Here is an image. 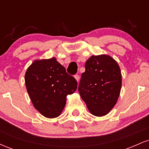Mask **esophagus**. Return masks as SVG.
Instances as JSON below:
<instances>
[{
    "mask_svg": "<svg viewBox=\"0 0 149 149\" xmlns=\"http://www.w3.org/2000/svg\"><path fill=\"white\" fill-rule=\"evenodd\" d=\"M74 78H76V80H77V81H78V80H79V76H78V75H75V76H74Z\"/></svg>",
    "mask_w": 149,
    "mask_h": 149,
    "instance_id": "esophagus-1",
    "label": "esophagus"
}]
</instances>
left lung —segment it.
<instances>
[{"instance_id":"left-lung-1","label":"left lung","mask_w":149,"mask_h":149,"mask_svg":"<svg viewBox=\"0 0 149 149\" xmlns=\"http://www.w3.org/2000/svg\"><path fill=\"white\" fill-rule=\"evenodd\" d=\"M78 91L92 115L104 116L117 102L122 85L118 64L106 54L92 56L85 65Z\"/></svg>"}]
</instances>
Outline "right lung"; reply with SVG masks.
<instances>
[{
	"label": "right lung",
	"mask_w": 149,
	"mask_h": 149,
	"mask_svg": "<svg viewBox=\"0 0 149 149\" xmlns=\"http://www.w3.org/2000/svg\"><path fill=\"white\" fill-rule=\"evenodd\" d=\"M25 84L34 107L53 118L60 115L66 96L76 91L78 83L53 57L34 61L26 71Z\"/></svg>",
	"instance_id": "right-lung-1"
}]
</instances>
